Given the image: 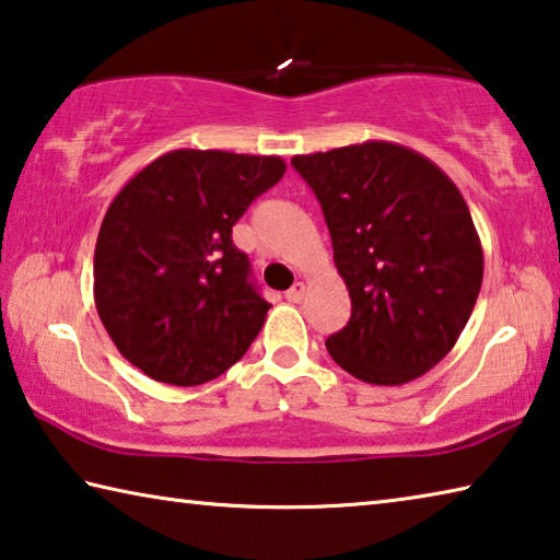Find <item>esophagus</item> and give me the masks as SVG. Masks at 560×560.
I'll return each mask as SVG.
<instances>
[{
    "mask_svg": "<svg viewBox=\"0 0 560 560\" xmlns=\"http://www.w3.org/2000/svg\"><path fill=\"white\" fill-rule=\"evenodd\" d=\"M303 296H306V283H303V281H296V283H293V287L287 291V301H291V303H301Z\"/></svg>",
    "mask_w": 560,
    "mask_h": 560,
    "instance_id": "34e87169",
    "label": "esophagus"
}]
</instances>
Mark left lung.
<instances>
[{
    "mask_svg": "<svg viewBox=\"0 0 560 560\" xmlns=\"http://www.w3.org/2000/svg\"><path fill=\"white\" fill-rule=\"evenodd\" d=\"M324 210L350 320L330 358L358 381L405 385L457 343L477 303L485 252L457 185L415 150L368 143L293 155Z\"/></svg>",
    "mask_w": 560,
    "mask_h": 560,
    "instance_id": "1",
    "label": "left lung"
}]
</instances>
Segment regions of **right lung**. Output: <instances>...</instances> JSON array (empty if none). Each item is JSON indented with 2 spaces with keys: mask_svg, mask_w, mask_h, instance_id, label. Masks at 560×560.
<instances>
[{
  "mask_svg": "<svg viewBox=\"0 0 560 560\" xmlns=\"http://www.w3.org/2000/svg\"><path fill=\"white\" fill-rule=\"evenodd\" d=\"M287 173L277 155L170 150L110 202L93 257V299L120 355L158 383L214 381L267 320L232 226Z\"/></svg>",
  "mask_w": 560,
  "mask_h": 560,
  "instance_id": "add662e5",
  "label": "right lung"
}]
</instances>
